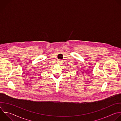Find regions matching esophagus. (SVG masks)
I'll list each match as a JSON object with an SVG mask.
<instances>
[{
    "label": "esophagus",
    "mask_w": 121,
    "mask_h": 121,
    "mask_svg": "<svg viewBox=\"0 0 121 121\" xmlns=\"http://www.w3.org/2000/svg\"><path fill=\"white\" fill-rule=\"evenodd\" d=\"M58 62H59V63H61V61H58Z\"/></svg>",
    "instance_id": "34e87169"
}]
</instances>
